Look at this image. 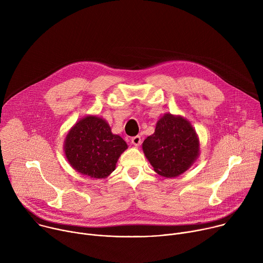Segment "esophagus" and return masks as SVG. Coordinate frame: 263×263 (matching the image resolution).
Instances as JSON below:
<instances>
[{
    "label": "esophagus",
    "mask_w": 263,
    "mask_h": 263,
    "mask_svg": "<svg viewBox=\"0 0 263 263\" xmlns=\"http://www.w3.org/2000/svg\"><path fill=\"white\" fill-rule=\"evenodd\" d=\"M131 142L134 144V145H139L140 143H141V138H140V136L139 135H136V136H133L132 138H131Z\"/></svg>",
    "instance_id": "1"
}]
</instances>
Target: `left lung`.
I'll use <instances>...</instances> for the list:
<instances>
[{
	"mask_svg": "<svg viewBox=\"0 0 263 263\" xmlns=\"http://www.w3.org/2000/svg\"><path fill=\"white\" fill-rule=\"evenodd\" d=\"M142 149L157 174L172 178L192 166L199 156L200 145L189 121L165 115L157 122L155 132L144 139Z\"/></svg>",
	"mask_w": 263,
	"mask_h": 263,
	"instance_id": "obj_1",
	"label": "left lung"
}]
</instances>
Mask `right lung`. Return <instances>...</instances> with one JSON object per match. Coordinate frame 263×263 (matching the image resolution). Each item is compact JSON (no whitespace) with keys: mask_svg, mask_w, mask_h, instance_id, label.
<instances>
[{"mask_svg":"<svg viewBox=\"0 0 263 263\" xmlns=\"http://www.w3.org/2000/svg\"><path fill=\"white\" fill-rule=\"evenodd\" d=\"M128 147L109 125L98 117H86L74 125L64 141L69 164L82 175L106 178L114 172L121 154Z\"/></svg>","mask_w":263,"mask_h":263,"instance_id":"right-lung-1","label":"right lung"}]
</instances>
